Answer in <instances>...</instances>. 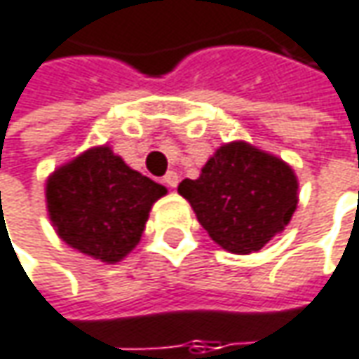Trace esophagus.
I'll return each mask as SVG.
<instances>
[{
  "label": "esophagus",
  "instance_id": "obj_1",
  "mask_svg": "<svg viewBox=\"0 0 359 359\" xmlns=\"http://www.w3.org/2000/svg\"><path fill=\"white\" fill-rule=\"evenodd\" d=\"M162 180H164V184H166V187L175 189V187L179 184V175H177L175 170H170V172H166V175H164V179Z\"/></svg>",
  "mask_w": 359,
  "mask_h": 359
}]
</instances>
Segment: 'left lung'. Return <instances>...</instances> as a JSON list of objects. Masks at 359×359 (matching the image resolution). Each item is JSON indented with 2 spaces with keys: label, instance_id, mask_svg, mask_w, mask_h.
I'll return each mask as SVG.
<instances>
[{
  "label": "left lung",
  "instance_id": "8db88e82",
  "mask_svg": "<svg viewBox=\"0 0 359 359\" xmlns=\"http://www.w3.org/2000/svg\"><path fill=\"white\" fill-rule=\"evenodd\" d=\"M179 195L213 242L233 254H252L290 223L299 179L283 158L236 140L215 150L199 179L182 180Z\"/></svg>",
  "mask_w": 359,
  "mask_h": 359
}]
</instances>
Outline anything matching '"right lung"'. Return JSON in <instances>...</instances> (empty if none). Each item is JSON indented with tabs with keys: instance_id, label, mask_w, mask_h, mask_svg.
<instances>
[{
	"instance_id": "obj_1",
	"label": "right lung",
	"mask_w": 359,
	"mask_h": 359,
	"mask_svg": "<svg viewBox=\"0 0 359 359\" xmlns=\"http://www.w3.org/2000/svg\"><path fill=\"white\" fill-rule=\"evenodd\" d=\"M44 193L62 242L93 260L117 264L140 243L152 205L168 191L103 144L58 166Z\"/></svg>"
}]
</instances>
